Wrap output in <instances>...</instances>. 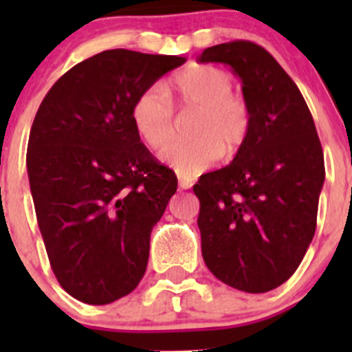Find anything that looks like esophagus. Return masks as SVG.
Masks as SVG:
<instances>
[{"instance_id": "esophagus-1", "label": "esophagus", "mask_w": 352, "mask_h": 352, "mask_svg": "<svg viewBox=\"0 0 352 352\" xmlns=\"http://www.w3.org/2000/svg\"><path fill=\"white\" fill-rule=\"evenodd\" d=\"M192 186H194V180L192 179H189V177L179 175V187H180V189L187 190V189H190V187H192Z\"/></svg>"}]
</instances>
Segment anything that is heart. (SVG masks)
Segmentation results:
<instances>
[{
    "label": "heart",
    "mask_w": 352,
    "mask_h": 352,
    "mask_svg": "<svg viewBox=\"0 0 352 352\" xmlns=\"http://www.w3.org/2000/svg\"><path fill=\"white\" fill-rule=\"evenodd\" d=\"M177 105L196 110L189 126L192 140L179 141L163 151L162 158L177 173L194 177L218 162L221 155L240 150L250 133V107L233 94V80L216 66H192L177 74L170 87ZM133 124L141 140L153 150H163L175 131L173 109L165 91L150 87L133 105Z\"/></svg>",
    "instance_id": "heart-1"
}]
</instances>
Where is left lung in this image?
I'll return each instance as SVG.
<instances>
[{"label": "left lung", "mask_w": 352, "mask_h": 352, "mask_svg": "<svg viewBox=\"0 0 352 352\" xmlns=\"http://www.w3.org/2000/svg\"><path fill=\"white\" fill-rule=\"evenodd\" d=\"M242 81L250 133L230 165L194 186L202 258L225 285L267 293L293 276L310 247L324 187V151L303 95L279 63L248 41L202 51Z\"/></svg>", "instance_id": "1"}]
</instances>
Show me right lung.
<instances>
[{
	"instance_id": "obj_1",
	"label": "right lung",
	"mask_w": 352,
	"mask_h": 352,
	"mask_svg": "<svg viewBox=\"0 0 352 352\" xmlns=\"http://www.w3.org/2000/svg\"><path fill=\"white\" fill-rule=\"evenodd\" d=\"M184 63L104 51L63 74L37 110L27 148L35 214L59 285L83 303H112L143 279L177 177L141 143L131 112Z\"/></svg>"
}]
</instances>
